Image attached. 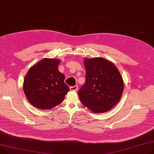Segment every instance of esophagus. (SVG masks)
Instances as JSON below:
<instances>
[{
    "label": "esophagus",
    "instance_id": "1",
    "mask_svg": "<svg viewBox=\"0 0 154 154\" xmlns=\"http://www.w3.org/2000/svg\"><path fill=\"white\" fill-rule=\"evenodd\" d=\"M70 91H76L78 88V86H71L70 87Z\"/></svg>",
    "mask_w": 154,
    "mask_h": 154
}]
</instances>
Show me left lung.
<instances>
[{
	"mask_svg": "<svg viewBox=\"0 0 154 154\" xmlns=\"http://www.w3.org/2000/svg\"><path fill=\"white\" fill-rule=\"evenodd\" d=\"M86 81L80 88V101L95 113L109 111L118 103L124 91V82L113 63L103 58H85Z\"/></svg>",
	"mask_w": 154,
	"mask_h": 154,
	"instance_id": "obj_1",
	"label": "left lung"
}]
</instances>
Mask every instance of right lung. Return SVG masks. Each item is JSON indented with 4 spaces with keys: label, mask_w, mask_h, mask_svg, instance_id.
Here are the masks:
<instances>
[{
    "label": "right lung",
    "mask_w": 154,
    "mask_h": 154,
    "mask_svg": "<svg viewBox=\"0 0 154 154\" xmlns=\"http://www.w3.org/2000/svg\"><path fill=\"white\" fill-rule=\"evenodd\" d=\"M60 60L43 58L29 70L23 81L28 101L40 109H50L60 104L69 91L65 76L58 70Z\"/></svg>",
    "instance_id": "obj_1"
}]
</instances>
